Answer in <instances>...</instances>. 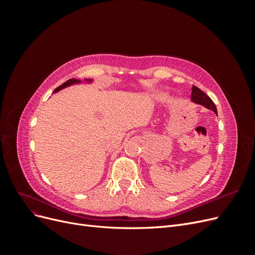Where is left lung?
<instances>
[{
	"mask_svg": "<svg viewBox=\"0 0 255 255\" xmlns=\"http://www.w3.org/2000/svg\"><path fill=\"white\" fill-rule=\"evenodd\" d=\"M190 100L196 104H200L203 105L204 107H206L207 110L213 111L216 115H217V109L214 104V102L212 101V99L208 97L205 92H203L201 89H199L196 86H192V91H191V98Z\"/></svg>",
	"mask_w": 255,
	"mask_h": 255,
	"instance_id": "obj_1",
	"label": "left lung"
}]
</instances>
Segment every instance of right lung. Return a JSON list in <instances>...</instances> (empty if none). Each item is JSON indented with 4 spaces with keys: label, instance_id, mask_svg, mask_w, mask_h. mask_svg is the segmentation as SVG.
Returning a JSON list of instances; mask_svg holds the SVG:
<instances>
[{
    "label": "right lung",
    "instance_id": "1",
    "mask_svg": "<svg viewBox=\"0 0 255 255\" xmlns=\"http://www.w3.org/2000/svg\"><path fill=\"white\" fill-rule=\"evenodd\" d=\"M92 81L94 80H89V79H85V82H87V83H92ZM82 83V81L81 80H76V79H71V80H68L67 82H65L64 84H61L59 87H57L55 90H54V92H57V91H59V90H61V89H64V88H66V87H69V86H71V85H75V84H81Z\"/></svg>",
    "mask_w": 255,
    "mask_h": 255
}]
</instances>
